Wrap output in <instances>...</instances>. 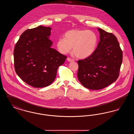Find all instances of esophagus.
<instances>
[{
  "mask_svg": "<svg viewBox=\"0 0 134 134\" xmlns=\"http://www.w3.org/2000/svg\"><path fill=\"white\" fill-rule=\"evenodd\" d=\"M67 61H68V62H73V61H74V60H73V59H71V58H67Z\"/></svg>",
  "mask_w": 134,
  "mask_h": 134,
  "instance_id": "esophagus-1",
  "label": "esophagus"
}]
</instances>
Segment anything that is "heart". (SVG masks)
Returning <instances> with one entry per match:
<instances>
[{
  "label": "heart",
  "mask_w": 134,
  "mask_h": 134,
  "mask_svg": "<svg viewBox=\"0 0 134 134\" xmlns=\"http://www.w3.org/2000/svg\"><path fill=\"white\" fill-rule=\"evenodd\" d=\"M64 38H59L56 42L58 50L63 54L70 52L73 47V53L78 58L86 59L96 51L98 37L95 32L86 30H73L67 31Z\"/></svg>",
  "instance_id": "b5f03b06"
}]
</instances>
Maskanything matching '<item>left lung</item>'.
<instances>
[{
    "mask_svg": "<svg viewBox=\"0 0 134 134\" xmlns=\"http://www.w3.org/2000/svg\"><path fill=\"white\" fill-rule=\"evenodd\" d=\"M100 41L94 53L78 61L77 76L85 87L99 90L116 81L122 60V52L117 38L111 33L97 28Z\"/></svg>",
    "mask_w": 134,
    "mask_h": 134,
    "instance_id": "1",
    "label": "left lung"
}]
</instances>
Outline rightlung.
Segmentation results:
<instances>
[{"label":"right lung","mask_w":134,"mask_h":134,"mask_svg":"<svg viewBox=\"0 0 134 134\" xmlns=\"http://www.w3.org/2000/svg\"><path fill=\"white\" fill-rule=\"evenodd\" d=\"M51 29L40 26L27 30L15 46V71L22 80L34 87L50 85L56 78L58 67L67 58L51 48Z\"/></svg>","instance_id":"add662e5"}]
</instances>
